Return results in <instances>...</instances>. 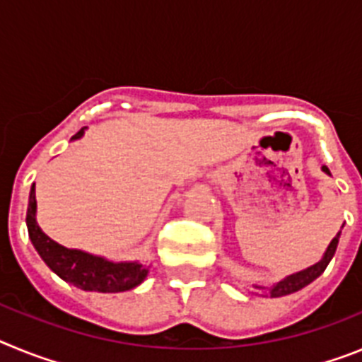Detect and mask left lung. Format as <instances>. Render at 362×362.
<instances>
[{"label":"left lung","mask_w":362,"mask_h":362,"mask_svg":"<svg viewBox=\"0 0 362 362\" xmlns=\"http://www.w3.org/2000/svg\"><path fill=\"white\" fill-rule=\"evenodd\" d=\"M322 170L326 172V174H330V170L326 168V166H322ZM341 233V232H339ZM339 233L335 235L334 239H332V243L328 245V248H326V254L325 257L319 261V263H315L313 267L306 268V270L299 272V274H293V276L286 277L284 281H281V283H277L274 288H267V286H255V288L259 290H264L267 293H270L272 297H281V296H288V293L292 292H297V290L305 288L306 284L312 283L313 279H317L319 276H321L322 272L326 270V267H328V263H330V259L334 257L335 250H337V243H339Z\"/></svg>","instance_id":"obj_1"}]
</instances>
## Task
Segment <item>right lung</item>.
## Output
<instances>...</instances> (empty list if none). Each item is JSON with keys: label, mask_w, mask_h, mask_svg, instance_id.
<instances>
[{"label": "right lung", "mask_w": 362, "mask_h": 362, "mask_svg": "<svg viewBox=\"0 0 362 362\" xmlns=\"http://www.w3.org/2000/svg\"><path fill=\"white\" fill-rule=\"evenodd\" d=\"M83 136V129L74 134L72 139ZM28 235L47 267L76 288L86 292H124L141 283L148 270L139 263H110L103 257L85 254L81 250H69L65 246L43 233L36 223V188L32 185L27 209Z\"/></svg>", "instance_id": "obj_1"}]
</instances>
